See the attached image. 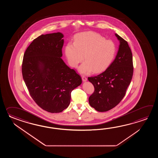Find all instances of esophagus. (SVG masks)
I'll return each mask as SVG.
<instances>
[{
    "label": "esophagus",
    "instance_id": "esophagus-1",
    "mask_svg": "<svg viewBox=\"0 0 158 158\" xmlns=\"http://www.w3.org/2000/svg\"><path fill=\"white\" fill-rule=\"evenodd\" d=\"M82 80L83 81H87V78L85 76H82Z\"/></svg>",
    "mask_w": 158,
    "mask_h": 158
}]
</instances>
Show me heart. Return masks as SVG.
Masks as SVG:
<instances>
[{
  "instance_id": "1",
  "label": "heart",
  "mask_w": 158,
  "mask_h": 158,
  "mask_svg": "<svg viewBox=\"0 0 158 158\" xmlns=\"http://www.w3.org/2000/svg\"><path fill=\"white\" fill-rule=\"evenodd\" d=\"M116 52V46L113 40H106L101 34L93 31L77 34L74 43L68 42L65 47V54L72 67H77L85 58L86 61L79 68V71L84 74L106 70Z\"/></svg>"
}]
</instances>
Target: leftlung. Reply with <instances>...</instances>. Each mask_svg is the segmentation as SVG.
Returning a JSON list of instances; mask_svg holds the SVG:
<instances>
[{
    "mask_svg": "<svg viewBox=\"0 0 158 158\" xmlns=\"http://www.w3.org/2000/svg\"><path fill=\"white\" fill-rule=\"evenodd\" d=\"M115 35L120 40L115 59L103 73L88 77L94 87L89 102L99 112L109 111L121 102L133 74V56L128 42L117 34Z\"/></svg>",
    "mask_w": 158,
    "mask_h": 158,
    "instance_id": "8db88e82",
    "label": "left lung"
}]
</instances>
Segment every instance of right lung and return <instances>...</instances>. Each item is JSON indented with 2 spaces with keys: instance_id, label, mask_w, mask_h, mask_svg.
<instances>
[{
  "instance_id": "1",
  "label": "right lung",
  "mask_w": 158,
  "mask_h": 158,
  "mask_svg": "<svg viewBox=\"0 0 158 158\" xmlns=\"http://www.w3.org/2000/svg\"><path fill=\"white\" fill-rule=\"evenodd\" d=\"M61 33L41 35L25 52L22 74L31 97L51 113L61 112L70 103L71 92L82 83L81 77L64 63Z\"/></svg>"
}]
</instances>
